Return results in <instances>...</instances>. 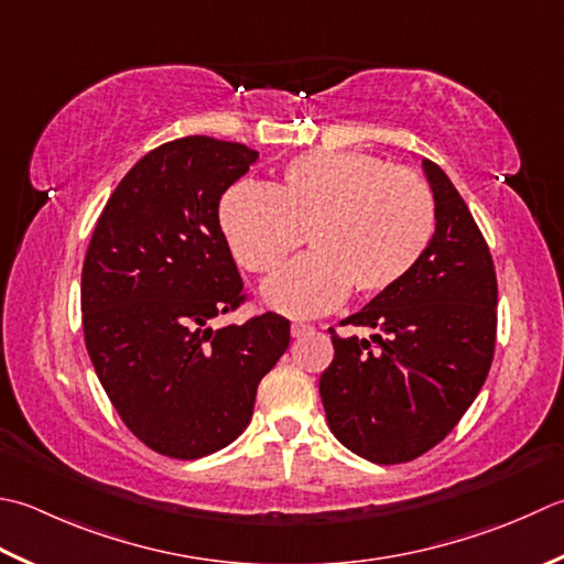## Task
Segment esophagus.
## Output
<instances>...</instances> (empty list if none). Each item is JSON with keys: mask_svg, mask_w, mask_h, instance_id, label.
<instances>
[{"mask_svg": "<svg viewBox=\"0 0 564 564\" xmlns=\"http://www.w3.org/2000/svg\"><path fill=\"white\" fill-rule=\"evenodd\" d=\"M307 333H313V325H305V323H293L291 325V335L293 337H303Z\"/></svg>", "mask_w": 564, "mask_h": 564, "instance_id": "obj_1", "label": "esophagus"}]
</instances>
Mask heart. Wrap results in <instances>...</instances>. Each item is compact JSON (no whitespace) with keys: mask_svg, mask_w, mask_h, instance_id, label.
Here are the masks:
<instances>
[{"mask_svg":"<svg viewBox=\"0 0 564 564\" xmlns=\"http://www.w3.org/2000/svg\"><path fill=\"white\" fill-rule=\"evenodd\" d=\"M219 227L241 269L273 275L301 247L311 253L273 279L275 311L311 317L347 295L377 297L415 271L437 231V203L413 171L369 153L313 151L271 187L237 183L219 200Z\"/></svg>","mask_w":564,"mask_h":564,"instance_id":"b5f03b06","label":"heart"}]
</instances>
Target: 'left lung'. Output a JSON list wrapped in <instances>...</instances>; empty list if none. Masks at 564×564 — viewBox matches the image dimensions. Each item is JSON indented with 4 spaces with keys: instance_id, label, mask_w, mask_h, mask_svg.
Listing matches in <instances>:
<instances>
[{
    "instance_id": "left-lung-1",
    "label": "left lung",
    "mask_w": 564,
    "mask_h": 564,
    "mask_svg": "<svg viewBox=\"0 0 564 564\" xmlns=\"http://www.w3.org/2000/svg\"><path fill=\"white\" fill-rule=\"evenodd\" d=\"M437 203L425 259L393 291L339 325L371 327V341L339 337L319 377L333 435L377 465L425 455L477 399L494 361L496 285L487 239L437 163L423 159Z\"/></svg>"
}]
</instances>
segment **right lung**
Returning <instances> with one entry per match:
<instances>
[{"mask_svg":"<svg viewBox=\"0 0 564 564\" xmlns=\"http://www.w3.org/2000/svg\"><path fill=\"white\" fill-rule=\"evenodd\" d=\"M257 159L213 137L161 143L119 181L85 253L87 355L121 423L165 457L235 443L259 381L289 349L291 323L279 313L209 327L247 301L219 197Z\"/></svg>","mask_w":564,"mask_h":564,"instance_id":"add662e5","label":"right lung"}]
</instances>
